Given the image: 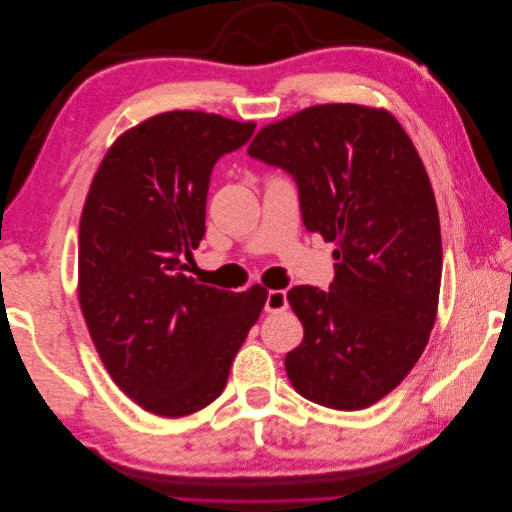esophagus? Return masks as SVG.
<instances>
[{"label":"esophagus","mask_w":512,"mask_h":512,"mask_svg":"<svg viewBox=\"0 0 512 512\" xmlns=\"http://www.w3.org/2000/svg\"><path fill=\"white\" fill-rule=\"evenodd\" d=\"M288 307V299H286V292L284 290H269L267 294V301H265V309L269 314H277V312H284Z\"/></svg>","instance_id":"1"}]
</instances>
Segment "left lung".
Wrapping results in <instances>:
<instances>
[{"label": "left lung", "mask_w": 512, "mask_h": 512, "mask_svg": "<svg viewBox=\"0 0 512 512\" xmlns=\"http://www.w3.org/2000/svg\"><path fill=\"white\" fill-rule=\"evenodd\" d=\"M247 153L292 175L305 228L337 245L327 292H288L303 342L286 374L314 404L369 408L410 374L438 314L442 237L427 170L401 123L361 104L269 123Z\"/></svg>", "instance_id": "left-lung-1"}]
</instances>
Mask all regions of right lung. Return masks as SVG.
Here are the masks:
<instances>
[{
	"mask_svg": "<svg viewBox=\"0 0 512 512\" xmlns=\"http://www.w3.org/2000/svg\"><path fill=\"white\" fill-rule=\"evenodd\" d=\"M256 123L170 111L123 132L98 168L79 228V301L113 382L166 418L203 410L267 301L198 284L185 258L205 235L211 170Z\"/></svg>",
	"mask_w": 512,
	"mask_h": 512,
	"instance_id": "add662e5",
	"label": "right lung"
}]
</instances>
